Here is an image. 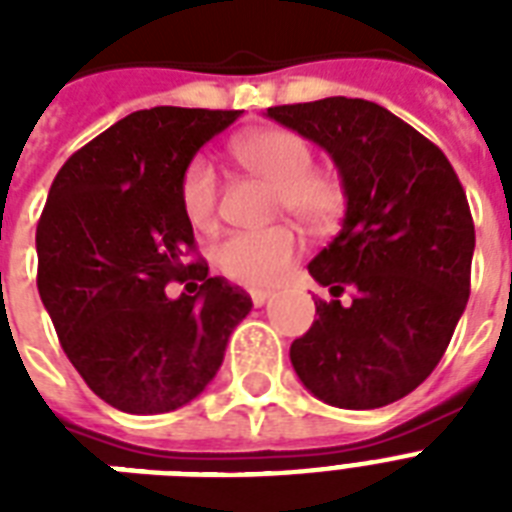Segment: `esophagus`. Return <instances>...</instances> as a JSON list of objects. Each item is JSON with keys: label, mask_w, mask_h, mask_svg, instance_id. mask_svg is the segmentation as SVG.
<instances>
[{"label": "esophagus", "mask_w": 512, "mask_h": 512, "mask_svg": "<svg viewBox=\"0 0 512 512\" xmlns=\"http://www.w3.org/2000/svg\"><path fill=\"white\" fill-rule=\"evenodd\" d=\"M249 295H252V303H255V308H260V305H265L268 303V300H271V292H268V289H252V292H249Z\"/></svg>", "instance_id": "1"}]
</instances>
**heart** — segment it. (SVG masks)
Segmentation results:
<instances>
[{
	"mask_svg": "<svg viewBox=\"0 0 512 512\" xmlns=\"http://www.w3.org/2000/svg\"><path fill=\"white\" fill-rule=\"evenodd\" d=\"M233 162L273 185V212L292 215L311 231H329L345 212V191L332 172L313 167L311 143L284 127H257L231 140ZM217 175L204 159H193L180 177V207L193 228L207 231L217 217ZM300 252L295 228L231 233L215 249L223 276L247 287H273Z\"/></svg>",
	"mask_w": 512,
	"mask_h": 512,
	"instance_id": "obj_1",
	"label": "heart"
}]
</instances>
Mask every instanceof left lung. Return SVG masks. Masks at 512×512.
Returning a JSON list of instances; mask_svg holds the SVG:
<instances>
[{
	"instance_id": "left-lung-1",
	"label": "left lung",
	"mask_w": 512,
	"mask_h": 512,
	"mask_svg": "<svg viewBox=\"0 0 512 512\" xmlns=\"http://www.w3.org/2000/svg\"><path fill=\"white\" fill-rule=\"evenodd\" d=\"M268 116L332 156L348 199L342 231L308 265L332 300H316L319 319L292 342V366L329 406L393 404L436 369L468 305L476 228L460 177L441 148L369 100Z\"/></svg>"
}]
</instances>
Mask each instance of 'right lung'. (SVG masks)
<instances>
[{"label": "right lung", "mask_w": 512, "mask_h": 512, "mask_svg": "<svg viewBox=\"0 0 512 512\" xmlns=\"http://www.w3.org/2000/svg\"><path fill=\"white\" fill-rule=\"evenodd\" d=\"M241 111H135L79 148L36 225V287L68 361L119 412L162 414L207 388L252 297L209 276L180 207V177ZM200 281L170 301V280Z\"/></svg>", "instance_id": "obj_1"}]
</instances>
